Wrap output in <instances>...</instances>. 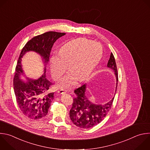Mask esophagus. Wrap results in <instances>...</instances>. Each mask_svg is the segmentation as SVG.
I'll list each match as a JSON object with an SVG mask.
<instances>
[{
  "instance_id": "obj_1",
  "label": "esophagus",
  "mask_w": 150,
  "mask_h": 150,
  "mask_svg": "<svg viewBox=\"0 0 150 150\" xmlns=\"http://www.w3.org/2000/svg\"><path fill=\"white\" fill-rule=\"evenodd\" d=\"M58 93L59 94H64V93H67V91L64 89H60L59 91H58Z\"/></svg>"
}]
</instances>
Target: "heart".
Wrapping results in <instances>:
<instances>
[{
  "mask_svg": "<svg viewBox=\"0 0 150 150\" xmlns=\"http://www.w3.org/2000/svg\"><path fill=\"white\" fill-rule=\"evenodd\" d=\"M103 47L100 44L86 38L72 40L63 45L59 56L54 55L51 59V71L55 79H59L68 69L69 72L58 83L62 89H71L79 79L83 81L88 78L100 61Z\"/></svg>",
  "mask_w": 150,
  "mask_h": 150,
  "instance_id": "b5f03b06",
  "label": "heart"
}]
</instances>
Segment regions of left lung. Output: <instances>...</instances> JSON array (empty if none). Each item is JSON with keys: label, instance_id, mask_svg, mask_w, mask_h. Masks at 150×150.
<instances>
[{"label": "left lung", "instance_id": "8db88e82", "mask_svg": "<svg viewBox=\"0 0 150 150\" xmlns=\"http://www.w3.org/2000/svg\"><path fill=\"white\" fill-rule=\"evenodd\" d=\"M108 68L112 69L117 79L115 92L117 89L118 71L115 58L111 54L107 64ZM86 84L74 91L76 96L74 98L72 107L69 111V116L72 122L77 127L82 128H89L100 123L107 116L111 108L113 98L105 104H96L91 103L86 95Z\"/></svg>", "mask_w": 150, "mask_h": 150}]
</instances>
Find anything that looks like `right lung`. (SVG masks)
Listing matches in <instances>:
<instances>
[{
    "instance_id": "1",
    "label": "right lung",
    "mask_w": 150,
    "mask_h": 150,
    "mask_svg": "<svg viewBox=\"0 0 150 150\" xmlns=\"http://www.w3.org/2000/svg\"><path fill=\"white\" fill-rule=\"evenodd\" d=\"M65 34L51 31L35 36L26 43L21 52L15 69L13 88L21 111L30 119L39 120L45 117L54 98V92H48L52 83L46 78V65L54 43ZM29 51L35 52L41 55L45 67L44 74L40 78L37 80L27 79L24 81L20 79V75H24L21 61L23 55Z\"/></svg>"
}]
</instances>
